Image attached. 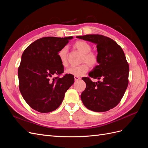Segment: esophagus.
Masks as SVG:
<instances>
[{
    "label": "esophagus",
    "instance_id": "esophagus-1",
    "mask_svg": "<svg viewBox=\"0 0 148 148\" xmlns=\"http://www.w3.org/2000/svg\"><path fill=\"white\" fill-rule=\"evenodd\" d=\"M74 78H75V81H77V80H78V79H81V78H80L79 77H77V76H75Z\"/></svg>",
    "mask_w": 148,
    "mask_h": 148
}]
</instances>
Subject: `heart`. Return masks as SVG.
Here are the masks:
<instances>
[{
  "instance_id": "1",
  "label": "heart",
  "mask_w": 148,
  "mask_h": 148,
  "mask_svg": "<svg viewBox=\"0 0 148 148\" xmlns=\"http://www.w3.org/2000/svg\"><path fill=\"white\" fill-rule=\"evenodd\" d=\"M75 47L78 50L83 53V57L82 59V62H86L89 66H95L98 63V57L95 53L91 52V47L89 44L83 41H78L75 44ZM67 47L62 48L59 52V59L62 65L66 66L68 65V60H67ZM89 70V66L86 64H83L78 66H71L65 70V73L77 77L86 74Z\"/></svg>"
}]
</instances>
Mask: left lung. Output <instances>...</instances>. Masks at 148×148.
Returning <instances> with one entry per match:
<instances>
[{"label": "left lung", "instance_id": "left-lung-1", "mask_svg": "<svg viewBox=\"0 0 148 148\" xmlns=\"http://www.w3.org/2000/svg\"><path fill=\"white\" fill-rule=\"evenodd\" d=\"M77 38L96 44L98 64L89 73V77L101 79L92 82L89 77L82 79L86 87L81 99L89 110L102 112L117 106L128 84L129 66L123 51L113 39L100 34H87Z\"/></svg>", "mask_w": 148, "mask_h": 148}]
</instances>
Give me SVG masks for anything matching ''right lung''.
Wrapping results in <instances>:
<instances>
[{
  "instance_id": "obj_1",
  "label": "right lung",
  "mask_w": 148,
  "mask_h": 148,
  "mask_svg": "<svg viewBox=\"0 0 148 148\" xmlns=\"http://www.w3.org/2000/svg\"><path fill=\"white\" fill-rule=\"evenodd\" d=\"M72 38H40L26 47L22 54L18 70L19 89L25 101L34 110L41 113L56 110L73 84V75L52 78L64 72L58 54Z\"/></svg>"
}]
</instances>
